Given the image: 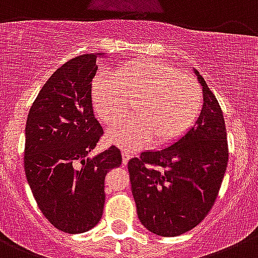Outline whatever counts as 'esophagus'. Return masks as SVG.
Masks as SVG:
<instances>
[{
  "label": "esophagus",
  "instance_id": "esophagus-1",
  "mask_svg": "<svg viewBox=\"0 0 258 258\" xmlns=\"http://www.w3.org/2000/svg\"><path fill=\"white\" fill-rule=\"evenodd\" d=\"M121 154H122V163L126 164L127 161H129V159L132 158V152L129 151V149H125L124 148V149H122Z\"/></svg>",
  "mask_w": 258,
  "mask_h": 258
}]
</instances>
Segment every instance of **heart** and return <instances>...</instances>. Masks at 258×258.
<instances>
[{
	"mask_svg": "<svg viewBox=\"0 0 258 258\" xmlns=\"http://www.w3.org/2000/svg\"><path fill=\"white\" fill-rule=\"evenodd\" d=\"M97 115L111 129L109 139L136 149L152 139L154 146L175 142L195 124L204 94L198 81L158 59H137L115 71L112 78L100 77L92 87Z\"/></svg>",
	"mask_w": 258,
	"mask_h": 258,
	"instance_id": "obj_1",
	"label": "heart"
}]
</instances>
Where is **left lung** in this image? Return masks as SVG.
Returning <instances> with one entry per match:
<instances>
[{"label":"left lung","mask_w":258,"mask_h":258,"mask_svg":"<svg viewBox=\"0 0 258 258\" xmlns=\"http://www.w3.org/2000/svg\"><path fill=\"white\" fill-rule=\"evenodd\" d=\"M195 73L204 94L195 125L172 146L143 152L127 162L139 220L162 237L183 234L207 217L227 170L223 111L204 78Z\"/></svg>","instance_id":"8db88e82"}]
</instances>
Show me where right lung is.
Returning a JSON list of instances; mask_svg holds the SVG:
<instances>
[{"label":"right lung","instance_id":"add662e5","mask_svg":"<svg viewBox=\"0 0 258 258\" xmlns=\"http://www.w3.org/2000/svg\"><path fill=\"white\" fill-rule=\"evenodd\" d=\"M99 54H82L58 68L36 96L25 127L24 167L39 209L51 225L70 234L100 222L105 176L121 164L111 146L90 153L104 134L91 97Z\"/></svg>","mask_w":258,"mask_h":258}]
</instances>
